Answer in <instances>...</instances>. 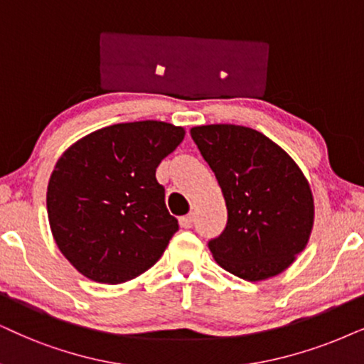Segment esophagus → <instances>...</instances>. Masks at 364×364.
I'll list each match as a JSON object with an SVG mask.
<instances>
[{
    "instance_id": "esophagus-1",
    "label": "esophagus",
    "mask_w": 364,
    "mask_h": 364,
    "mask_svg": "<svg viewBox=\"0 0 364 364\" xmlns=\"http://www.w3.org/2000/svg\"><path fill=\"white\" fill-rule=\"evenodd\" d=\"M193 223H195V216L193 215H188V216H183V218H179V227L181 228H191Z\"/></svg>"
}]
</instances>
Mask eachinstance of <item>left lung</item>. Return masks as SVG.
Wrapping results in <instances>:
<instances>
[{"label": "left lung", "mask_w": 364, "mask_h": 364, "mask_svg": "<svg viewBox=\"0 0 364 364\" xmlns=\"http://www.w3.org/2000/svg\"><path fill=\"white\" fill-rule=\"evenodd\" d=\"M190 132L228 211L223 233L208 243L216 264L248 282L284 272L314 227V196L304 173L255 129L210 124Z\"/></svg>", "instance_id": "8db88e82"}]
</instances>
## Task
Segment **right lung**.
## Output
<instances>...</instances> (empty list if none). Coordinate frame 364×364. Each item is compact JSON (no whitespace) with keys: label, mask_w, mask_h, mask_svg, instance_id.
<instances>
[{"label":"right lung","mask_w":364,"mask_h":364,"mask_svg":"<svg viewBox=\"0 0 364 364\" xmlns=\"http://www.w3.org/2000/svg\"><path fill=\"white\" fill-rule=\"evenodd\" d=\"M161 121L114 124L60 156L47 188L50 230L87 279L122 284L151 269L178 232L156 168L185 139Z\"/></svg>","instance_id":"right-lung-1"}]
</instances>
